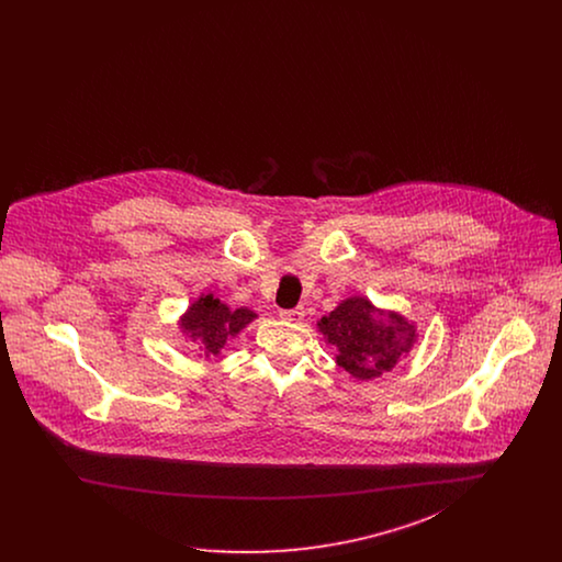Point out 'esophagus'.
I'll list each match as a JSON object with an SVG mask.
<instances>
[{
  "label": "esophagus",
  "instance_id": "esophagus-1",
  "mask_svg": "<svg viewBox=\"0 0 562 562\" xmlns=\"http://www.w3.org/2000/svg\"><path fill=\"white\" fill-rule=\"evenodd\" d=\"M303 316H305L303 307H294V310H282V312H280V318H282V321L293 322V324H301Z\"/></svg>",
  "mask_w": 562,
  "mask_h": 562
}]
</instances>
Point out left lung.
<instances>
[{"label": "left lung", "mask_w": 562, "mask_h": 562, "mask_svg": "<svg viewBox=\"0 0 562 562\" xmlns=\"http://www.w3.org/2000/svg\"><path fill=\"white\" fill-rule=\"evenodd\" d=\"M318 330L337 349L335 362L358 381L392 371L417 341L415 322L394 310H381L360 294L322 316Z\"/></svg>", "instance_id": "8db88e82"}]
</instances>
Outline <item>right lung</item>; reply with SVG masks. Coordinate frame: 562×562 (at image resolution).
Here are the masks:
<instances>
[{
	"mask_svg": "<svg viewBox=\"0 0 562 562\" xmlns=\"http://www.w3.org/2000/svg\"><path fill=\"white\" fill-rule=\"evenodd\" d=\"M255 318L257 314L248 307L232 310L213 293L200 294L179 318V328L195 344L198 358L211 360Z\"/></svg>",
	"mask_w": 562,
	"mask_h": 562,
	"instance_id": "add662e5",
	"label": "right lung"
}]
</instances>
